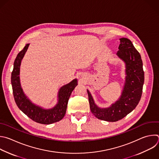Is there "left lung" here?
<instances>
[{
    "label": "left lung",
    "mask_w": 159,
    "mask_h": 159,
    "mask_svg": "<svg viewBox=\"0 0 159 159\" xmlns=\"http://www.w3.org/2000/svg\"><path fill=\"white\" fill-rule=\"evenodd\" d=\"M120 40L116 55L125 64L126 76L119 98L110 107L100 108L87 90L92 113L97 119L108 122L118 121L135 109L140 100L144 82L143 64L139 52L129 39L121 38Z\"/></svg>",
    "instance_id": "8db88e82"
}]
</instances>
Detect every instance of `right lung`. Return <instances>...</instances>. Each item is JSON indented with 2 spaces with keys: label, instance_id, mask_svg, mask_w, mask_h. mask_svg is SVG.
I'll return each instance as SVG.
<instances>
[{
  "label": "right lung",
  "instance_id": "obj_1",
  "mask_svg": "<svg viewBox=\"0 0 159 159\" xmlns=\"http://www.w3.org/2000/svg\"><path fill=\"white\" fill-rule=\"evenodd\" d=\"M29 43H27L15 59L11 75V84L15 102L19 109L32 120L42 124H51L60 121L65 116L69 97L77 85V79L61 87L58 92V102L54 107L44 109L32 103L24 93L20 82V67Z\"/></svg>",
  "mask_w": 159,
  "mask_h": 159
}]
</instances>
